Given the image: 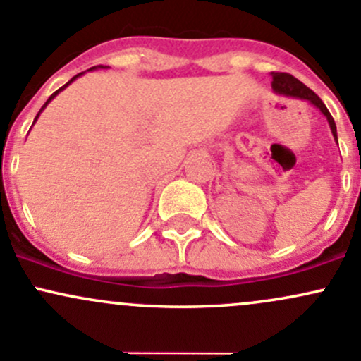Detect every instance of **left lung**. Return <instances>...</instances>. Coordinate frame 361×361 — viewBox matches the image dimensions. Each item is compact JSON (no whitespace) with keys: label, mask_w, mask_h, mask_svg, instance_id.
Returning a JSON list of instances; mask_svg holds the SVG:
<instances>
[{"label":"left lung","mask_w":361,"mask_h":361,"mask_svg":"<svg viewBox=\"0 0 361 361\" xmlns=\"http://www.w3.org/2000/svg\"><path fill=\"white\" fill-rule=\"evenodd\" d=\"M272 89L277 92V94H284V96H289V98H296V99H305V102H308L315 108H319L320 114L327 118L329 127H331L332 135H334V141L337 142V129H336L334 118H332V115L329 114L327 106H325L324 102H322L312 89L306 87L301 80H298L296 77H293L290 73H284V72H272Z\"/></svg>","instance_id":"8db88e82"}]
</instances>
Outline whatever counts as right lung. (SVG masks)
<instances>
[{
    "instance_id": "1",
    "label": "right lung",
    "mask_w": 361,
    "mask_h": 361,
    "mask_svg": "<svg viewBox=\"0 0 361 361\" xmlns=\"http://www.w3.org/2000/svg\"><path fill=\"white\" fill-rule=\"evenodd\" d=\"M94 68H106V67H103V65H98V67H91V68H89V71H94ZM82 73H84V72L77 73V75H75V77H72V79H71V80H68V82H67V84H65V86H61L60 89H58V91H55V92H53V94H51V96H49V98H48V102H46L44 104H42V108H41V110H39V114H37V115H36V118H34V122H36V120H37V118H39V115L42 114V110H44V108H46V106H48V103H49V102H51V99H53V98H55V96L58 94V92H60V91H63V89H65V87H67V86H71V84L73 82V80H75V79H77V77H80V75H82ZM32 126H34V123H32Z\"/></svg>"
}]
</instances>
